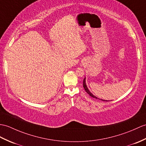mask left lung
I'll return each instance as SVG.
<instances>
[{"instance_id":"left-lung-1","label":"left lung","mask_w":146,"mask_h":146,"mask_svg":"<svg viewBox=\"0 0 146 146\" xmlns=\"http://www.w3.org/2000/svg\"><path fill=\"white\" fill-rule=\"evenodd\" d=\"M83 88H84V90H85V91H86V93H87L90 96H91V97H93V98H96V99H99V98H98L96 97L95 96H94L93 94L90 92V91L88 90V87H87V86H86V78H84V80H83ZM99 100H100V99H99ZM101 100L104 101H108L104 100Z\"/></svg>"}]
</instances>
